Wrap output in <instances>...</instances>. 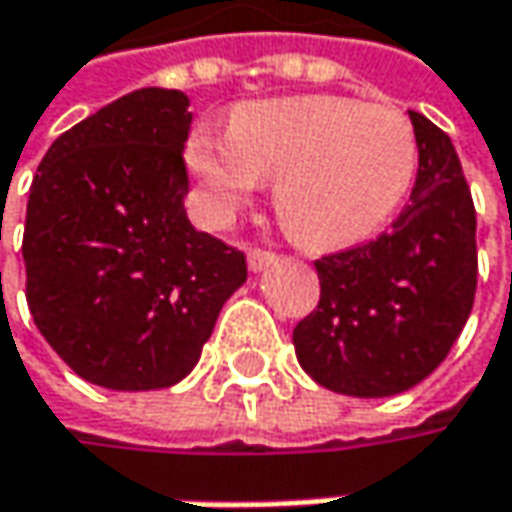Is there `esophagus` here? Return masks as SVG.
I'll list each match as a JSON object with an SVG mask.
<instances>
[{
  "instance_id": "34e87169",
  "label": "esophagus",
  "mask_w": 512,
  "mask_h": 512,
  "mask_svg": "<svg viewBox=\"0 0 512 512\" xmlns=\"http://www.w3.org/2000/svg\"><path fill=\"white\" fill-rule=\"evenodd\" d=\"M273 262H276V253L268 250V247H250L247 250V265H250V270H265Z\"/></svg>"
}]
</instances>
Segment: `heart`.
Masks as SVG:
<instances>
[{
    "instance_id": "b5f03b06",
    "label": "heart",
    "mask_w": 512,
    "mask_h": 512,
    "mask_svg": "<svg viewBox=\"0 0 512 512\" xmlns=\"http://www.w3.org/2000/svg\"><path fill=\"white\" fill-rule=\"evenodd\" d=\"M187 164L216 216H230L273 181L276 216L314 250L369 242L400 210L418 172L415 129L403 112L337 94L242 103L227 138L195 129Z\"/></svg>"
}]
</instances>
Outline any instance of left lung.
I'll list each match as a JSON object with an SVG mask.
<instances>
[{
	"instance_id": "8db88e82",
	"label": "left lung",
	"mask_w": 512,
	"mask_h": 512,
	"mask_svg": "<svg viewBox=\"0 0 512 512\" xmlns=\"http://www.w3.org/2000/svg\"><path fill=\"white\" fill-rule=\"evenodd\" d=\"M418 141L412 201L392 230L314 262L317 308L294 328L302 369L351 397L412 389L447 360L478 285L475 204L447 132L409 112Z\"/></svg>"
}]
</instances>
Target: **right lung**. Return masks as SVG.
<instances>
[{"instance_id": "right-lung-1", "label": "right lung", "mask_w": 512, "mask_h": 512, "mask_svg": "<svg viewBox=\"0 0 512 512\" xmlns=\"http://www.w3.org/2000/svg\"><path fill=\"white\" fill-rule=\"evenodd\" d=\"M187 106L175 89L123 94L51 143L31 184L28 311L65 366L103 389L187 377L247 279L242 250L184 210Z\"/></svg>"}]
</instances>
